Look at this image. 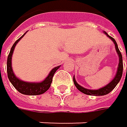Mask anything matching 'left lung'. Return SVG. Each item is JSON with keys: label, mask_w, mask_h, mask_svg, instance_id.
<instances>
[{"label": "left lung", "mask_w": 127, "mask_h": 127, "mask_svg": "<svg viewBox=\"0 0 127 127\" xmlns=\"http://www.w3.org/2000/svg\"><path fill=\"white\" fill-rule=\"evenodd\" d=\"M104 32L107 35V36L112 41L114 42V45H115V49H116V51H117V53L118 55V57H119V64H118V67H117V73H116V75L114 76V79L112 80L110 83L107 85H105L104 87H102L99 89H97V90H91V89H88V88H85L84 87L81 86L79 84H78L76 80H75V76L73 77V81H74V84L76 86V88H78V90H79L82 93H84L85 95H92V96H103V95H106L107 94H109L111 91H113L114 89V88L117 86V85L119 83V81H120L121 79V77H122V75H123V68H124V66H123V59H122V55H121V52H120L119 49H118V46H117V42L115 41V39L110 36L108 34L104 31Z\"/></svg>", "instance_id": "left-lung-1"}]
</instances>
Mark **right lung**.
<instances>
[{
    "label": "right lung",
    "mask_w": 127,
    "mask_h": 127,
    "mask_svg": "<svg viewBox=\"0 0 127 127\" xmlns=\"http://www.w3.org/2000/svg\"><path fill=\"white\" fill-rule=\"evenodd\" d=\"M26 33L27 32L14 42V44L10 49V52L8 55L7 62V76L10 83L13 85V86L20 93L23 95H39L45 93V92L50 88L51 83L52 81L53 75H54L55 72L60 68V65L52 68L49 73L48 76L41 82H27V81H24L18 78L13 73V71L12 68V56H13V53L16 45L24 36V35H25Z\"/></svg>",
    "instance_id": "right-lung-1"
}]
</instances>
